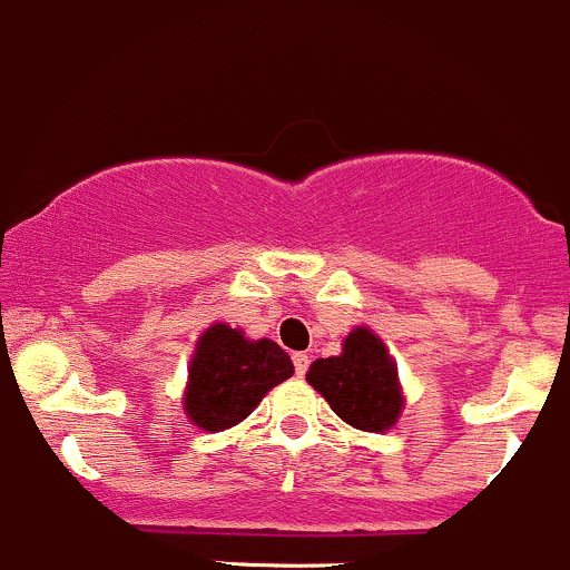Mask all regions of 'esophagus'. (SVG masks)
<instances>
[{"label":"esophagus","mask_w":570,"mask_h":570,"mask_svg":"<svg viewBox=\"0 0 570 570\" xmlns=\"http://www.w3.org/2000/svg\"><path fill=\"white\" fill-rule=\"evenodd\" d=\"M292 362H295V373H297V376H305V371H308V365H311L308 354H303V352L292 354Z\"/></svg>","instance_id":"esophagus-1"}]
</instances>
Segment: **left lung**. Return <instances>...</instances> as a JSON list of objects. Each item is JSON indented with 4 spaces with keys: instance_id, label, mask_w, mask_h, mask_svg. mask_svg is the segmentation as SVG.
I'll use <instances>...</instances> for the list:
<instances>
[{
    "instance_id": "obj_1",
    "label": "left lung",
    "mask_w": 570,
    "mask_h": 570,
    "mask_svg": "<svg viewBox=\"0 0 570 570\" xmlns=\"http://www.w3.org/2000/svg\"><path fill=\"white\" fill-rule=\"evenodd\" d=\"M305 379L343 422L365 433L392 428L403 409L397 367L384 343L365 327H356L343 341L341 356L316 360Z\"/></svg>"
}]
</instances>
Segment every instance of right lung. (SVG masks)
<instances>
[{
  "label": "right lung",
  "instance_id": "1",
  "mask_svg": "<svg viewBox=\"0 0 570 570\" xmlns=\"http://www.w3.org/2000/svg\"><path fill=\"white\" fill-rule=\"evenodd\" d=\"M295 373L289 354L273 341H246L243 333L214 324L197 343L189 367L186 414L197 428L227 430L243 422L275 384Z\"/></svg>",
  "mask_w": 570,
  "mask_h": 570
}]
</instances>
